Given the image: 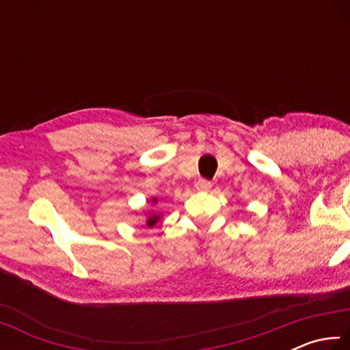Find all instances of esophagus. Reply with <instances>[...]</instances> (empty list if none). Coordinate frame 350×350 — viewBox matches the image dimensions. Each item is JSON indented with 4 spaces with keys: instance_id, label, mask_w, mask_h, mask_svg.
Wrapping results in <instances>:
<instances>
[{
    "instance_id": "esophagus-1",
    "label": "esophagus",
    "mask_w": 350,
    "mask_h": 350,
    "mask_svg": "<svg viewBox=\"0 0 350 350\" xmlns=\"http://www.w3.org/2000/svg\"><path fill=\"white\" fill-rule=\"evenodd\" d=\"M196 188L199 189V191H208V189L211 188V182L206 179H199L196 183Z\"/></svg>"
}]
</instances>
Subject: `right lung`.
<instances>
[{"label": "right lung", "mask_w": 350, "mask_h": 350, "mask_svg": "<svg viewBox=\"0 0 350 350\" xmlns=\"http://www.w3.org/2000/svg\"><path fill=\"white\" fill-rule=\"evenodd\" d=\"M152 202H156V199H152ZM157 219H159V216H152V217L148 219V222H146V224L150 225V227H152V225L157 222Z\"/></svg>", "instance_id": "add662e5"}]
</instances>
